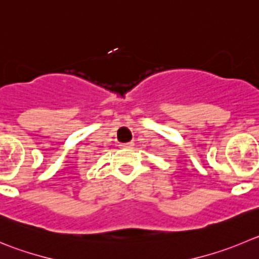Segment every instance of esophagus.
I'll return each instance as SVG.
<instances>
[{
  "instance_id": "34e87169",
  "label": "esophagus",
  "mask_w": 259,
  "mask_h": 259,
  "mask_svg": "<svg viewBox=\"0 0 259 259\" xmlns=\"http://www.w3.org/2000/svg\"><path fill=\"white\" fill-rule=\"evenodd\" d=\"M122 149H131L132 146H134V142H127V144H120L119 145Z\"/></svg>"
}]
</instances>
